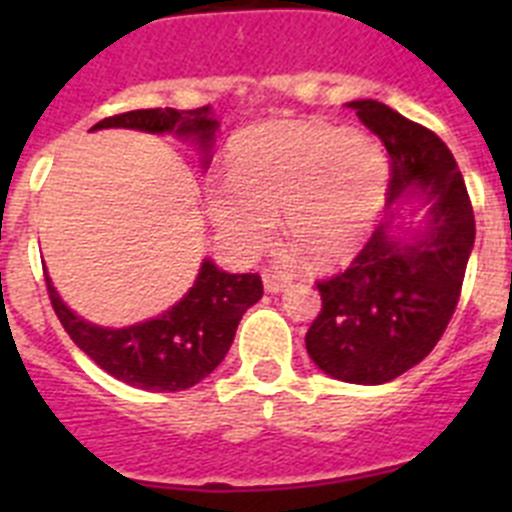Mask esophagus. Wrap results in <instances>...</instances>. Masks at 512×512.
<instances>
[{"label":"esophagus","instance_id":"obj_1","mask_svg":"<svg viewBox=\"0 0 512 512\" xmlns=\"http://www.w3.org/2000/svg\"><path fill=\"white\" fill-rule=\"evenodd\" d=\"M261 279H264V287L269 289V292H282V289L289 287V282H292L289 274L277 269H264L261 271Z\"/></svg>","mask_w":512,"mask_h":512}]
</instances>
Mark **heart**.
Segmentation results:
<instances>
[{"instance_id":"b5f03b06","label":"heart","mask_w":512,"mask_h":512,"mask_svg":"<svg viewBox=\"0 0 512 512\" xmlns=\"http://www.w3.org/2000/svg\"><path fill=\"white\" fill-rule=\"evenodd\" d=\"M390 164L377 140L323 122L277 120L233 140L228 179L207 187V212L238 256L274 238L282 215L287 241L320 266L356 251L387 197Z\"/></svg>"}]
</instances>
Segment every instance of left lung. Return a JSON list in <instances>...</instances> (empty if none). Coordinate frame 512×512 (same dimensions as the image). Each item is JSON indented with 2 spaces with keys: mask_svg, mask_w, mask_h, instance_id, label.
Segmentation results:
<instances>
[{
  "mask_svg": "<svg viewBox=\"0 0 512 512\" xmlns=\"http://www.w3.org/2000/svg\"><path fill=\"white\" fill-rule=\"evenodd\" d=\"M348 107L390 153L387 205L415 189L428 205V220L410 238L392 235L384 220L348 269L315 282L323 307L305 346L333 379L384 384L441 341L474 246V210L454 153L433 130L377 99Z\"/></svg>",
  "mask_w": 512,
  "mask_h": 512,
  "instance_id": "left-lung-1",
  "label": "left lung"
}]
</instances>
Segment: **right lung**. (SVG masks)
<instances>
[{
	"instance_id": "right-lung-1",
	"label": "right lung",
	"mask_w": 512,
	"mask_h": 512,
	"mask_svg": "<svg viewBox=\"0 0 512 512\" xmlns=\"http://www.w3.org/2000/svg\"><path fill=\"white\" fill-rule=\"evenodd\" d=\"M210 104L197 110H133L104 117L99 128H135L146 133L192 135L202 151L210 148L217 122ZM48 297L71 341L107 374L151 392L189 390L207 377L228 354L243 312L259 302L264 284L259 274H228L212 261L202 269L182 300L171 310L130 328H99L76 318L45 277Z\"/></svg>"
}]
</instances>
